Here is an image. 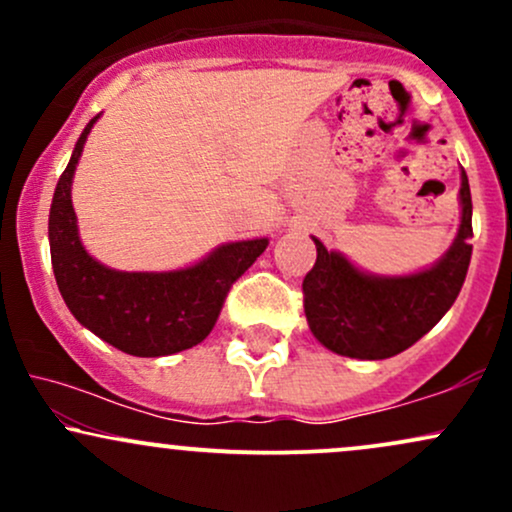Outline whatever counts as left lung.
I'll return each mask as SVG.
<instances>
[{
	"instance_id": "8db88e82",
	"label": "left lung",
	"mask_w": 512,
	"mask_h": 512,
	"mask_svg": "<svg viewBox=\"0 0 512 512\" xmlns=\"http://www.w3.org/2000/svg\"><path fill=\"white\" fill-rule=\"evenodd\" d=\"M462 223L455 243L431 269L411 276H368L315 240L317 260L303 279L310 330L334 354L390 358L419 342L450 310L472 260V192L462 170Z\"/></svg>"
}]
</instances>
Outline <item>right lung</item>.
I'll return each mask as SVG.
<instances>
[{"instance_id":"add662e5","label":"right lung","mask_w":512,"mask_h":512,"mask_svg":"<svg viewBox=\"0 0 512 512\" xmlns=\"http://www.w3.org/2000/svg\"><path fill=\"white\" fill-rule=\"evenodd\" d=\"M81 132L50 207V255L57 286L81 325L132 356H168L207 339L236 281L269 240H240L180 272H115L84 250L72 207V178L93 122Z\"/></svg>"}]
</instances>
